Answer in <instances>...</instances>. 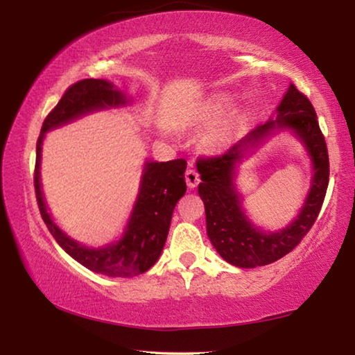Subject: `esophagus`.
I'll use <instances>...</instances> for the list:
<instances>
[{
	"label": "esophagus",
	"mask_w": 355,
	"mask_h": 355,
	"mask_svg": "<svg viewBox=\"0 0 355 355\" xmlns=\"http://www.w3.org/2000/svg\"><path fill=\"white\" fill-rule=\"evenodd\" d=\"M184 178H186V184H188L189 188H196V186L199 184V182H200L199 172H197L194 167H189V169L186 171Z\"/></svg>",
	"instance_id": "obj_1"
}]
</instances>
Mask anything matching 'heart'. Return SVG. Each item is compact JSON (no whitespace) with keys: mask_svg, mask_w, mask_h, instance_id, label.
<instances>
[{"mask_svg":"<svg viewBox=\"0 0 355 355\" xmlns=\"http://www.w3.org/2000/svg\"><path fill=\"white\" fill-rule=\"evenodd\" d=\"M232 106H233V100L228 97V95H219V97H216L213 100V103L209 105L208 112H207V119L208 120H219L232 111ZM222 141H224V136L222 135H216L213 137L214 144H219Z\"/></svg>","mask_w":355,"mask_h":355,"instance_id":"b5f03b06","label":"heart"}]
</instances>
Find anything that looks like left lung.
Wrapping results in <instances>:
<instances>
[{"mask_svg": "<svg viewBox=\"0 0 355 355\" xmlns=\"http://www.w3.org/2000/svg\"><path fill=\"white\" fill-rule=\"evenodd\" d=\"M279 128H290L308 147L314 161L315 175L303 211L291 226L275 234H264L245 218L232 186L234 164L250 148ZM200 173L199 196L205 203L207 232L218 254L238 268H255L274 263L296 248L313 227L321 211L329 186V153L318 123L313 105L307 95L291 84L277 107L275 119L258 125L241 141L220 155L203 156L197 161Z\"/></svg>", "mask_w": 355, "mask_h": 355, "instance_id": "obj_1", "label": "left lung"}]
</instances>
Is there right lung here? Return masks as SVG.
Returning <instances> with one entry per match:
<instances>
[{
	"instance_id": "right-lung-1",
	"label": "right lung",
	"mask_w": 355,
	"mask_h": 355,
	"mask_svg": "<svg viewBox=\"0 0 355 355\" xmlns=\"http://www.w3.org/2000/svg\"><path fill=\"white\" fill-rule=\"evenodd\" d=\"M127 103L125 95L112 83L105 80H81L64 92L59 103L53 107L42 123L35 147L34 188L39 211L48 230L58 244L83 266L107 277H133L148 271L161 255L169 233L173 208L186 192L183 158L167 163H147L142 177L141 192L127 232L119 243L101 249H89L70 239L51 220L40 191V150L48 130L61 127L83 114L107 106Z\"/></svg>"
}]
</instances>
